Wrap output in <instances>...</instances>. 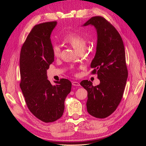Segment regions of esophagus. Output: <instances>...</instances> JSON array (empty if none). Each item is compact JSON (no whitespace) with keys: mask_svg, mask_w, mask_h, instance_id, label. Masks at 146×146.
Listing matches in <instances>:
<instances>
[{"mask_svg":"<svg viewBox=\"0 0 146 146\" xmlns=\"http://www.w3.org/2000/svg\"><path fill=\"white\" fill-rule=\"evenodd\" d=\"M72 85L73 86H77V87H78V86L80 85V84L78 82H76V81H73L72 82Z\"/></svg>","mask_w":146,"mask_h":146,"instance_id":"obj_1","label":"esophagus"}]
</instances>
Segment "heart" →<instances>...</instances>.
<instances>
[{
    "label": "heart",
    "instance_id": "1",
    "mask_svg": "<svg viewBox=\"0 0 146 146\" xmlns=\"http://www.w3.org/2000/svg\"><path fill=\"white\" fill-rule=\"evenodd\" d=\"M64 41L71 46L75 50L79 52L84 50L86 47L87 41L82 35L77 33H71L68 34L64 38ZM52 53L54 57L58 58L60 55L61 49L57 44L54 45L52 48Z\"/></svg>",
    "mask_w": 146,
    "mask_h": 146
}]
</instances>
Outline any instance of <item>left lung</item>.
<instances>
[{
  "label": "left lung",
  "instance_id": "left-lung-1",
  "mask_svg": "<svg viewBox=\"0 0 146 146\" xmlns=\"http://www.w3.org/2000/svg\"><path fill=\"white\" fill-rule=\"evenodd\" d=\"M94 26L98 34L96 52L91 63L93 74L100 84L84 80L80 85L87 91V108L94 117L104 118L117 109L122 99L128 76L125 47L120 35L101 16L91 17L82 26Z\"/></svg>",
  "mask_w": 146,
  "mask_h": 146
}]
</instances>
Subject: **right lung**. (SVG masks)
<instances>
[{
	"label": "right lung",
	"mask_w": 146,
	"mask_h": 146,
	"mask_svg": "<svg viewBox=\"0 0 146 146\" xmlns=\"http://www.w3.org/2000/svg\"><path fill=\"white\" fill-rule=\"evenodd\" d=\"M56 21L35 25L21 47L20 56V87L31 113L45 123L60 118L64 102L70 93L72 83L67 79H47V70L54 61L50 35Z\"/></svg>",
	"instance_id": "add662e5"
}]
</instances>
